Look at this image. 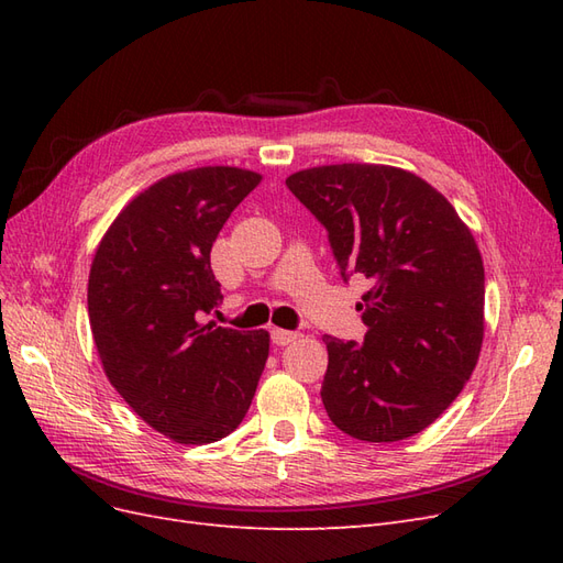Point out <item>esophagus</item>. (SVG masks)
Wrapping results in <instances>:
<instances>
[{"label": "esophagus", "mask_w": 563, "mask_h": 563, "mask_svg": "<svg viewBox=\"0 0 563 563\" xmlns=\"http://www.w3.org/2000/svg\"><path fill=\"white\" fill-rule=\"evenodd\" d=\"M298 335H300V333H296V331L272 329V343H275V345H279V347H284V345H288V343H294V340H296Z\"/></svg>", "instance_id": "1"}]
</instances>
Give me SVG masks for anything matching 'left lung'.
Here are the masks:
<instances>
[{
  "label": "left lung",
  "instance_id": "8db88e82",
  "mask_svg": "<svg viewBox=\"0 0 563 563\" xmlns=\"http://www.w3.org/2000/svg\"><path fill=\"white\" fill-rule=\"evenodd\" d=\"M286 185L327 228L343 279L371 282L360 302L364 343L323 335L331 422L376 444L422 432L482 352L484 263L470 228L444 195L397 166H314Z\"/></svg>",
  "mask_w": 563,
  "mask_h": 563
}]
</instances>
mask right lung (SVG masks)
<instances>
[{
    "label": "right lung",
    "instance_id": "add662e5",
    "mask_svg": "<svg viewBox=\"0 0 563 563\" xmlns=\"http://www.w3.org/2000/svg\"><path fill=\"white\" fill-rule=\"evenodd\" d=\"M261 180L236 166L166 176L126 203L93 255L89 321L106 376L176 444L240 428L267 362V331L199 321L223 298L211 246Z\"/></svg>",
    "mask_w": 563,
    "mask_h": 563
}]
</instances>
